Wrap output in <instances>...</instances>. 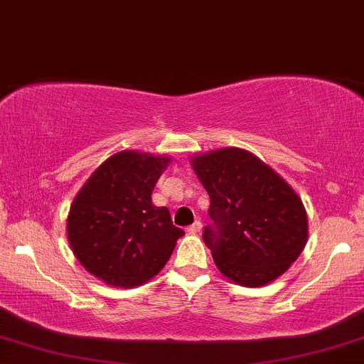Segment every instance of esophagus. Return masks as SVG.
<instances>
[{
	"mask_svg": "<svg viewBox=\"0 0 364 364\" xmlns=\"http://www.w3.org/2000/svg\"><path fill=\"white\" fill-rule=\"evenodd\" d=\"M200 230H203V223L200 221H196L194 224H191V226L187 228V231L192 232V235H197V232H200Z\"/></svg>",
	"mask_w": 364,
	"mask_h": 364,
	"instance_id": "1",
	"label": "esophagus"
}]
</instances>
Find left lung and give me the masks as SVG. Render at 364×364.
Here are the masks:
<instances>
[{
    "label": "left lung",
    "instance_id": "1",
    "mask_svg": "<svg viewBox=\"0 0 364 364\" xmlns=\"http://www.w3.org/2000/svg\"><path fill=\"white\" fill-rule=\"evenodd\" d=\"M192 167L210 199L203 237L223 275L262 287L289 270L307 243L306 209L289 183L241 148L197 155Z\"/></svg>",
    "mask_w": 364,
    "mask_h": 364
}]
</instances>
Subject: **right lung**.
I'll return each instance as SVG.
<instances>
[{
	"label": "right lung",
	"instance_id": "obj_1",
	"mask_svg": "<svg viewBox=\"0 0 364 364\" xmlns=\"http://www.w3.org/2000/svg\"><path fill=\"white\" fill-rule=\"evenodd\" d=\"M167 156L121 151L107 159L75 196L67 236L80 264L106 284L123 289L154 278L183 231L151 192Z\"/></svg>",
	"mask_w": 364,
	"mask_h": 364
}]
</instances>
